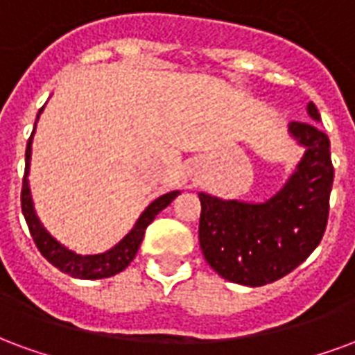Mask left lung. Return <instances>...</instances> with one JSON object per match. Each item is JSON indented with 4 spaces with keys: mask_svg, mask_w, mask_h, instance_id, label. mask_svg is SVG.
Wrapping results in <instances>:
<instances>
[{
    "mask_svg": "<svg viewBox=\"0 0 355 355\" xmlns=\"http://www.w3.org/2000/svg\"><path fill=\"white\" fill-rule=\"evenodd\" d=\"M306 113L314 123L322 121L312 102ZM314 123L287 124L289 136L304 153L284 187L265 202L198 193L200 250L225 280L250 287L272 284L320 244L329 216L333 164L329 138Z\"/></svg>",
    "mask_w": 355,
    "mask_h": 355,
    "instance_id": "8db88e82",
    "label": "left lung"
}]
</instances>
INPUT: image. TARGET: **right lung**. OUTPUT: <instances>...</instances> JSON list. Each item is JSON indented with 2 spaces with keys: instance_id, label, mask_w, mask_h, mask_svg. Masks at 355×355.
<instances>
[{
  "instance_id": "add662e5",
  "label": "right lung",
  "mask_w": 355,
  "mask_h": 355,
  "mask_svg": "<svg viewBox=\"0 0 355 355\" xmlns=\"http://www.w3.org/2000/svg\"><path fill=\"white\" fill-rule=\"evenodd\" d=\"M41 111L37 113V119H40ZM33 134H35V126H33V132L30 139H28V146H26V170H24V180H22V214H24L26 223H28V229L32 232V238L37 250L41 252V255L45 257L53 266H56L58 270H62L64 274H69L73 278H79V280H100V278H110V276H115V274L123 272L126 266L130 265L136 253H138V248L144 240V234H146L147 225L151 223L153 219L157 217V214H160L162 209L166 208L168 204L174 200L175 196L180 195V191H170L166 195L155 198L146 209L144 214L139 216V219L136 221V225L132 227V231L126 234V236L119 242L117 245H113L111 250L103 253H96V255H81V253H75L73 250H69L64 244H60L56 238L46 231L43 223L40 221V217L35 214V208H33L32 200V191H30V181H28V174H30V160H32V141Z\"/></svg>"
}]
</instances>
